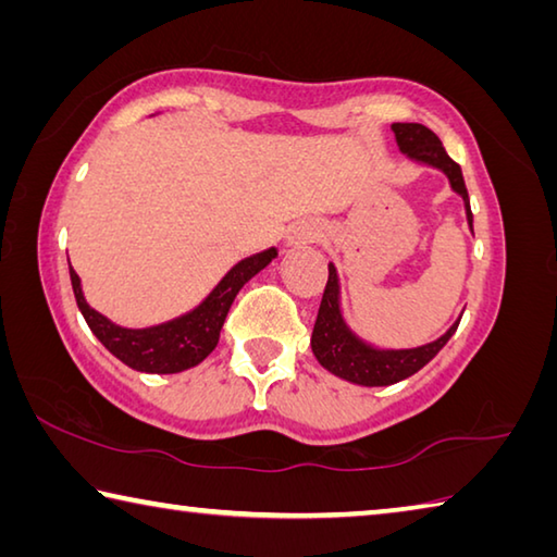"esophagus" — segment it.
Masks as SVG:
<instances>
[{
  "label": "esophagus",
  "instance_id": "34e87169",
  "mask_svg": "<svg viewBox=\"0 0 557 557\" xmlns=\"http://www.w3.org/2000/svg\"><path fill=\"white\" fill-rule=\"evenodd\" d=\"M321 238V228L317 224H311V221H307V224H299L292 228L289 234V246H307V244H313V240Z\"/></svg>",
  "mask_w": 557,
  "mask_h": 557
}]
</instances>
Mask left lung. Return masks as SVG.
Here are the masks:
<instances>
[{"label": "left lung", "instance_id": "obj_1", "mask_svg": "<svg viewBox=\"0 0 557 557\" xmlns=\"http://www.w3.org/2000/svg\"><path fill=\"white\" fill-rule=\"evenodd\" d=\"M392 131L404 156L446 173L453 191H458L465 201V214H468V224L472 228V211L462 170L446 153L441 138L423 124H392ZM458 323L460 321H455L441 338L419 348L384 350L370 346V343L358 338L348 329L346 319H343L338 272L333 268V262H329V282L326 289H323L317 323H313L311 350L321 366L336 377H343L352 384H362V387H387V384L411 377L413 372H419L426 362L436 358V352L450 341Z\"/></svg>", "mask_w": 557, "mask_h": 557}]
</instances>
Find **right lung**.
<instances>
[{
  "instance_id": "right-lung-1",
  "label": "right lung",
  "mask_w": 557,
  "mask_h": 557,
  "mask_svg": "<svg viewBox=\"0 0 557 557\" xmlns=\"http://www.w3.org/2000/svg\"><path fill=\"white\" fill-rule=\"evenodd\" d=\"M272 258H277V248H268L236 262L197 309L148 329L116 326L114 321H109L102 313L89 307L73 265H70V282H73L77 307L83 311L87 326L102 341V346L111 356H116L124 366L138 372L173 375V372L199 366L216 348L221 326H224L226 313L231 305H234L240 287L250 277H256L262 268H268Z\"/></svg>"
}]
</instances>
